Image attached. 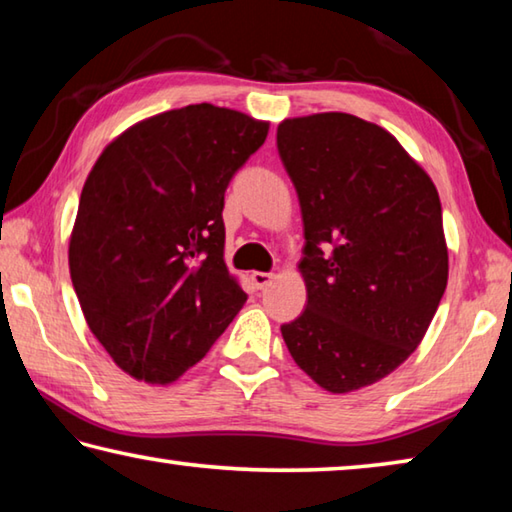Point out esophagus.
<instances>
[{"instance_id":"esophagus-1","label":"esophagus","mask_w":512,"mask_h":512,"mask_svg":"<svg viewBox=\"0 0 512 512\" xmlns=\"http://www.w3.org/2000/svg\"><path fill=\"white\" fill-rule=\"evenodd\" d=\"M273 277H275L273 273H264V271H253V273H250V280H253V284H255L257 289H266L268 284L273 282Z\"/></svg>"}]
</instances>
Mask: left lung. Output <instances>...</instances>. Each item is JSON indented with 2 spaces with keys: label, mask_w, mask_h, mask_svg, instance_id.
Returning a JSON list of instances; mask_svg holds the SVG:
<instances>
[{
  "label": "left lung",
  "mask_w": 512,
  "mask_h": 512,
  "mask_svg": "<svg viewBox=\"0 0 512 512\" xmlns=\"http://www.w3.org/2000/svg\"><path fill=\"white\" fill-rule=\"evenodd\" d=\"M277 153L305 225L307 307L284 343L325 391H357L409 359L443 298L438 192L391 133L345 112L284 119Z\"/></svg>",
  "instance_id": "1"
}]
</instances>
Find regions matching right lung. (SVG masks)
Instances as JSON below:
<instances>
[{"label":"right lung","mask_w":512,"mask_h":512,"mask_svg":"<svg viewBox=\"0 0 512 512\" xmlns=\"http://www.w3.org/2000/svg\"><path fill=\"white\" fill-rule=\"evenodd\" d=\"M266 135V121L196 103L128 128L90 171L69 273L92 334L131 377L178 379L244 307L223 262L225 189Z\"/></svg>","instance_id":"obj_1"}]
</instances>
